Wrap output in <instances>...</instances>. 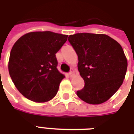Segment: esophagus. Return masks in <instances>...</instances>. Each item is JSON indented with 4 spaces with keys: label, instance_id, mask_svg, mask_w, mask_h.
I'll use <instances>...</instances> for the list:
<instances>
[{
    "label": "esophagus",
    "instance_id": "34e87169",
    "mask_svg": "<svg viewBox=\"0 0 134 134\" xmlns=\"http://www.w3.org/2000/svg\"><path fill=\"white\" fill-rule=\"evenodd\" d=\"M74 75V71H73V69H71V71L69 72V76H70V77H71V76Z\"/></svg>",
    "mask_w": 134,
    "mask_h": 134
}]
</instances>
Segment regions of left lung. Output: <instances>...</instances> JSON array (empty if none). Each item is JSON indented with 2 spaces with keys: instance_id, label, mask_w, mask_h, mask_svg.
<instances>
[{
  "instance_id": "8db88e82",
  "label": "left lung",
  "mask_w": 134,
  "mask_h": 134,
  "mask_svg": "<svg viewBox=\"0 0 134 134\" xmlns=\"http://www.w3.org/2000/svg\"><path fill=\"white\" fill-rule=\"evenodd\" d=\"M68 40L78 55V69L85 86L79 97L90 104L106 102L125 79L127 60L121 45L104 34L76 33Z\"/></svg>"
}]
</instances>
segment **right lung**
I'll use <instances>...</instances> for the list:
<instances>
[{
	"instance_id": "right-lung-1",
	"label": "right lung",
	"mask_w": 134,
	"mask_h": 134,
	"mask_svg": "<svg viewBox=\"0 0 134 134\" xmlns=\"http://www.w3.org/2000/svg\"><path fill=\"white\" fill-rule=\"evenodd\" d=\"M67 37L50 31L32 32L14 44L8 69L14 86L25 97L41 103L56 95L65 76L57 69L55 53Z\"/></svg>"
}]
</instances>
